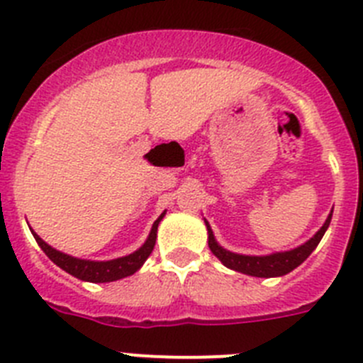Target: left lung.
Here are the masks:
<instances>
[{"label":"left lung","mask_w":363,"mask_h":363,"mask_svg":"<svg viewBox=\"0 0 363 363\" xmlns=\"http://www.w3.org/2000/svg\"><path fill=\"white\" fill-rule=\"evenodd\" d=\"M333 210L331 213L325 218L324 226L320 228L308 242H303L302 246L295 247V250L289 251H277V253L271 255H240L233 253L230 250H224L220 244L215 240V235L210 228V222L206 220V230H208V246H210L211 253L220 260L222 264L230 269L238 271V273H244V275L250 277H260V279H273V277H282L287 275L289 271H293L295 267H298L303 260L308 259L309 255L315 251V247L318 246V242L322 240L324 233L328 231L329 222H331Z\"/></svg>","instance_id":"left-lung-1"}]
</instances>
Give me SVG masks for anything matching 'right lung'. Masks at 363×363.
<instances>
[{"instance_id":"add662e5","label":"right lung","mask_w":363,"mask_h":363,"mask_svg":"<svg viewBox=\"0 0 363 363\" xmlns=\"http://www.w3.org/2000/svg\"><path fill=\"white\" fill-rule=\"evenodd\" d=\"M166 215L161 213L159 218L153 222L152 230H150L148 238L145 240L141 247L133 253L126 255V257H119V259L113 260H86V259H77V257H72V255L63 253V251L54 250L52 246H48L43 238L39 237L35 231H32L35 242L39 244V247L47 253L48 259L60 266L61 269H65L67 273H70L72 277L76 279L84 280V282H94V284H103V282H113V280H121L125 277L133 275L137 269H141L143 264L146 262V259L150 257V253L153 251L155 246V238H157V228L159 222L162 220V217Z\"/></svg>"}]
</instances>
